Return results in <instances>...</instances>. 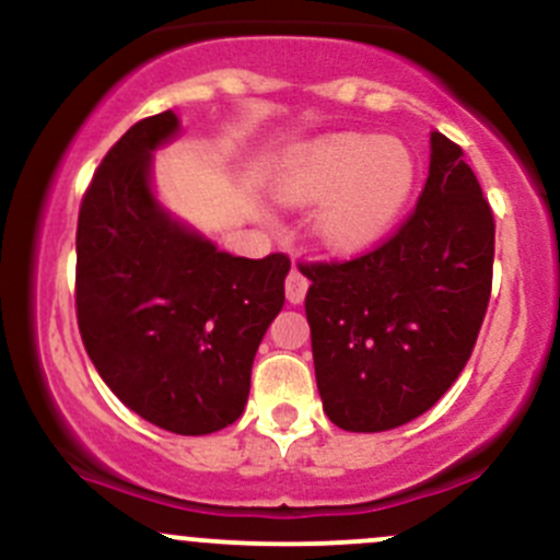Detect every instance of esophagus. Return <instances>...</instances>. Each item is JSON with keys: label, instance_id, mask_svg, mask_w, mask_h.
I'll list each match as a JSON object with an SVG mask.
<instances>
[{"label": "esophagus", "instance_id": "34e87169", "mask_svg": "<svg viewBox=\"0 0 560 560\" xmlns=\"http://www.w3.org/2000/svg\"><path fill=\"white\" fill-rule=\"evenodd\" d=\"M287 301L290 303H303L306 301V292H308V279L303 270L292 268L290 276H287Z\"/></svg>", "mask_w": 560, "mask_h": 560}]
</instances>
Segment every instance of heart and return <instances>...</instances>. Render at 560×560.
Listing matches in <instances>:
<instances>
[{
    "instance_id": "1",
    "label": "heart",
    "mask_w": 560,
    "mask_h": 560,
    "mask_svg": "<svg viewBox=\"0 0 560 560\" xmlns=\"http://www.w3.org/2000/svg\"><path fill=\"white\" fill-rule=\"evenodd\" d=\"M417 162L398 138L330 135L308 143L281 173V195L319 206L316 233L338 252L382 241L404 217L415 191Z\"/></svg>"
}]
</instances>
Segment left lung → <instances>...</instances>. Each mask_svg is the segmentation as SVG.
<instances>
[{
	"mask_svg": "<svg viewBox=\"0 0 560 560\" xmlns=\"http://www.w3.org/2000/svg\"><path fill=\"white\" fill-rule=\"evenodd\" d=\"M493 211L460 145L431 132L415 213L374 252L301 265L322 409L380 433L425 415L471 358L493 281Z\"/></svg>",
	"mask_w": 560,
	"mask_h": 560,
	"instance_id": "1",
	"label": "left lung"
}]
</instances>
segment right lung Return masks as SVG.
<instances>
[{
	"mask_svg": "<svg viewBox=\"0 0 560 560\" xmlns=\"http://www.w3.org/2000/svg\"><path fill=\"white\" fill-rule=\"evenodd\" d=\"M173 110L121 135L78 217L75 306L83 347L124 406L180 436L233 425L259 341L284 306L287 254L233 257L154 191Z\"/></svg>",
	"mask_w": 560,
	"mask_h": 560,
	"instance_id": "right-lung-1",
	"label": "right lung"
}]
</instances>
